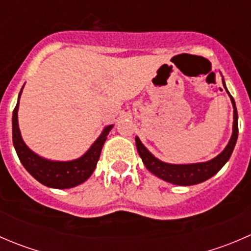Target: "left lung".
Returning <instances> with one entry per match:
<instances>
[{
    "instance_id": "obj_1",
    "label": "left lung",
    "mask_w": 251,
    "mask_h": 251,
    "mask_svg": "<svg viewBox=\"0 0 251 251\" xmlns=\"http://www.w3.org/2000/svg\"><path fill=\"white\" fill-rule=\"evenodd\" d=\"M222 83H224V87L226 88L227 93H228L229 98H231L232 105H233V132H232L231 140H229L226 148L219 155L215 156L214 159H211L209 161L196 164H179V165H176V164H168L159 160L158 158H155L143 146L140 138L136 137V147H137L138 154H140L142 161L146 165V168L151 174L155 175L159 178L164 179V181L169 182V183L177 184V186H193V184L201 183V182L206 181L210 177L216 175L221 170L222 166L228 161L238 138V113L233 97H232L231 93L227 90L224 78H222Z\"/></svg>"
}]
</instances>
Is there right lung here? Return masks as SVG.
Returning <instances> with one entry per match:
<instances>
[{
    "mask_svg": "<svg viewBox=\"0 0 251 251\" xmlns=\"http://www.w3.org/2000/svg\"><path fill=\"white\" fill-rule=\"evenodd\" d=\"M22 91L19 92L18 103L13 110V116H12L13 146L16 148L20 163L34 178H36L40 183L50 187V188H73V187L78 186L82 182H85L93 174L96 166H97V161L100 159L103 144L107 140L108 133L113 128V125L105 126L100 137L78 159L70 161L48 160V159L42 158V156L34 153L24 143L22 135H20L19 125H18V108H19V98L22 95Z\"/></svg>",
    "mask_w": 251,
    "mask_h": 251,
    "instance_id": "1",
    "label": "right lung"
}]
</instances>
